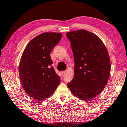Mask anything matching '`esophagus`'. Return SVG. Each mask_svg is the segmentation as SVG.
<instances>
[{"mask_svg": "<svg viewBox=\"0 0 127 127\" xmlns=\"http://www.w3.org/2000/svg\"><path fill=\"white\" fill-rule=\"evenodd\" d=\"M65 71H62V72H60V73L61 74H63L64 73H65Z\"/></svg>", "mask_w": 127, "mask_h": 127, "instance_id": "34e87169", "label": "esophagus"}]
</instances>
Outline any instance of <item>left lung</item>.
Wrapping results in <instances>:
<instances>
[{"label": "left lung", "mask_w": 127, "mask_h": 127, "mask_svg": "<svg viewBox=\"0 0 127 127\" xmlns=\"http://www.w3.org/2000/svg\"><path fill=\"white\" fill-rule=\"evenodd\" d=\"M74 60V75L67 86L73 95L88 101L99 94L110 77L111 64L102 40L84 29L66 33Z\"/></svg>", "instance_id": "obj_1"}]
</instances>
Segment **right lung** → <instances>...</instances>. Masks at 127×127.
Here are the masks:
<instances>
[{
	"mask_svg": "<svg viewBox=\"0 0 127 127\" xmlns=\"http://www.w3.org/2000/svg\"><path fill=\"white\" fill-rule=\"evenodd\" d=\"M62 37L60 33H42L29 42L21 56L19 68L21 85L36 100L49 98L60 83L50 54Z\"/></svg>",
	"mask_w": 127,
	"mask_h": 127,
	"instance_id": "obj_1",
	"label": "right lung"
}]
</instances>
